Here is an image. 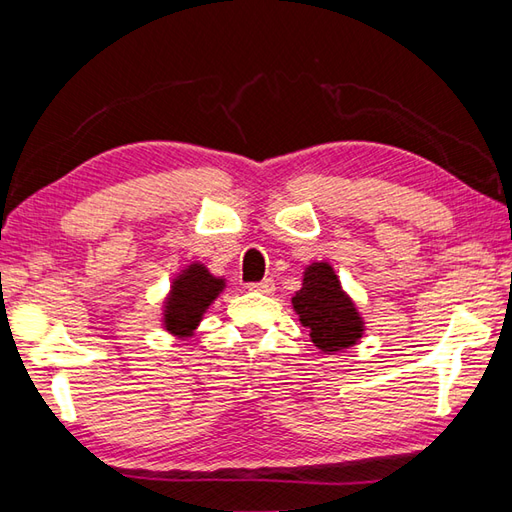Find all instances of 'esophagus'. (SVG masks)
Segmentation results:
<instances>
[{
  "label": "esophagus",
  "mask_w": 512,
  "mask_h": 512,
  "mask_svg": "<svg viewBox=\"0 0 512 512\" xmlns=\"http://www.w3.org/2000/svg\"><path fill=\"white\" fill-rule=\"evenodd\" d=\"M248 290L262 292V295H273V292H275V281H273V279L257 281V284H250V286H248Z\"/></svg>",
  "instance_id": "1"
}]
</instances>
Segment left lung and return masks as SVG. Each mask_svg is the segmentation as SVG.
<instances>
[{"instance_id": "1", "label": "left lung", "mask_w": 512, "mask_h": 512, "mask_svg": "<svg viewBox=\"0 0 512 512\" xmlns=\"http://www.w3.org/2000/svg\"><path fill=\"white\" fill-rule=\"evenodd\" d=\"M292 308L321 352H343L363 336V317L328 262H314L306 268L301 290L292 297Z\"/></svg>"}]
</instances>
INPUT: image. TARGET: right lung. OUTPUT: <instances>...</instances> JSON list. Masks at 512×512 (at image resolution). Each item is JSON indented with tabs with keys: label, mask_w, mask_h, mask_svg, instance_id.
<instances>
[{
	"label": "right lung",
	"mask_w": 512,
	"mask_h": 512,
	"mask_svg": "<svg viewBox=\"0 0 512 512\" xmlns=\"http://www.w3.org/2000/svg\"><path fill=\"white\" fill-rule=\"evenodd\" d=\"M224 286V279L213 277L204 264H189L173 279L169 297L165 299V310H162L165 330L178 339H189Z\"/></svg>",
	"instance_id": "obj_1"
}]
</instances>
